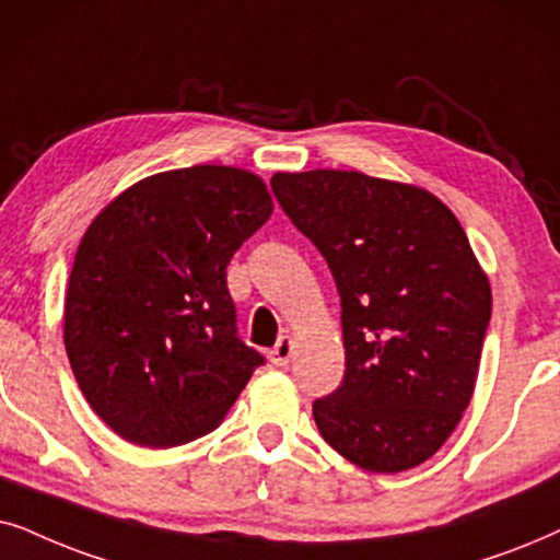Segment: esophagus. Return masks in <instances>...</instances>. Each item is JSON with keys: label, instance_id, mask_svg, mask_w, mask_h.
<instances>
[{"label": "esophagus", "instance_id": "1", "mask_svg": "<svg viewBox=\"0 0 560 560\" xmlns=\"http://www.w3.org/2000/svg\"><path fill=\"white\" fill-rule=\"evenodd\" d=\"M292 350H294L292 338H279V342H276V346L271 348L268 358H271L273 366H287L289 358H292Z\"/></svg>", "mask_w": 560, "mask_h": 560}]
</instances>
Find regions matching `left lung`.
Segmentation results:
<instances>
[{"mask_svg": "<svg viewBox=\"0 0 560 560\" xmlns=\"http://www.w3.org/2000/svg\"><path fill=\"white\" fill-rule=\"evenodd\" d=\"M271 189L340 294L346 376L312 405L319 435L374 474L424 464L471 401L491 317L464 228L430 191L358 171L276 174Z\"/></svg>", "mask_w": 560, "mask_h": 560, "instance_id": "8db88e82", "label": "left lung"}]
</instances>
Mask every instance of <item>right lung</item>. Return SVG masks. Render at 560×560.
Masks as SVG:
<instances>
[{"label": "right lung", "instance_id": "add662e5", "mask_svg": "<svg viewBox=\"0 0 560 560\" xmlns=\"http://www.w3.org/2000/svg\"><path fill=\"white\" fill-rule=\"evenodd\" d=\"M256 174L163 171L96 214L73 258L63 342L96 415L145 448L212 432L266 358L237 338L228 264L271 218Z\"/></svg>", "mask_w": 560, "mask_h": 560}]
</instances>
